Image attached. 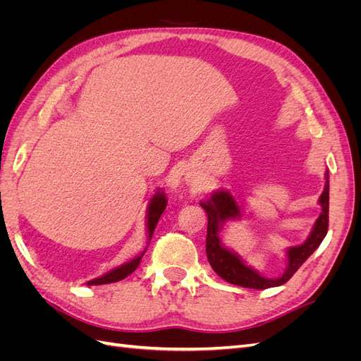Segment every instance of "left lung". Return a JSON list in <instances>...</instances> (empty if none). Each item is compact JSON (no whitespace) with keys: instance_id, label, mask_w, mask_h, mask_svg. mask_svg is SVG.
Wrapping results in <instances>:
<instances>
[{"instance_id":"left-lung-1","label":"left lung","mask_w":361,"mask_h":361,"mask_svg":"<svg viewBox=\"0 0 361 361\" xmlns=\"http://www.w3.org/2000/svg\"><path fill=\"white\" fill-rule=\"evenodd\" d=\"M325 188L319 197L322 212L316 220L309 238L298 245L288 250V268L279 279H267L260 276L257 271L245 265L243 259L233 251L223 247L221 239L218 236L223 224L227 220H235L241 216L239 206L228 191L220 190L211 195L209 200L202 202L200 206L207 214V233H206V256L212 269L226 281L236 286L251 289H268L281 286L297 272V269L307 260L313 251L321 245L329 231V203H330V183L329 171L325 173Z\"/></svg>"}]
</instances>
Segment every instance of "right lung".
Returning <instances> with one entry per match:
<instances>
[{
    "mask_svg": "<svg viewBox=\"0 0 361 361\" xmlns=\"http://www.w3.org/2000/svg\"><path fill=\"white\" fill-rule=\"evenodd\" d=\"M166 206H167L166 195H164L162 191H158L154 195V197H152V200L149 203V207H147V233H149V239L152 238V235H154L159 216L162 215L164 211H166ZM143 255H145V251L140 256L134 257L133 260H129L128 264L114 268L113 271L106 272V274H104L102 277H97V279L90 280L89 283H87V285H89V286H93V285H106V283H116V281L123 280L125 277H128L129 274H133V272L137 269V267L140 265V260H141V257H143Z\"/></svg>",
    "mask_w": 361,
    "mask_h": 361,
    "instance_id": "obj_1",
    "label": "right lung"
}]
</instances>
